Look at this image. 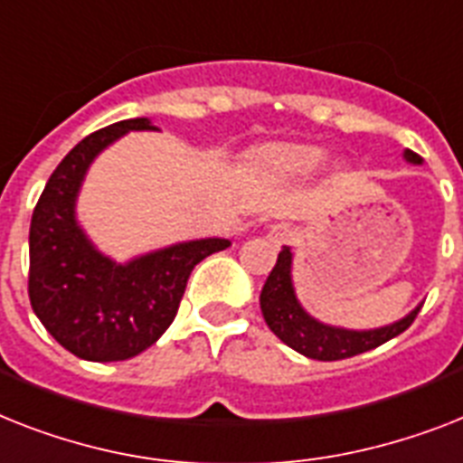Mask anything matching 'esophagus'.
<instances>
[{"label": "esophagus", "mask_w": 463, "mask_h": 463, "mask_svg": "<svg viewBox=\"0 0 463 463\" xmlns=\"http://www.w3.org/2000/svg\"><path fill=\"white\" fill-rule=\"evenodd\" d=\"M290 238H292V231H290V225H288V223L270 225V231H269V240H270V242L283 244V242H288V240H290Z\"/></svg>", "instance_id": "34e87169"}]
</instances>
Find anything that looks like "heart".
<instances>
[{"mask_svg": "<svg viewBox=\"0 0 463 463\" xmlns=\"http://www.w3.org/2000/svg\"><path fill=\"white\" fill-rule=\"evenodd\" d=\"M273 166L288 173H309L323 161V154L314 146H283L270 154Z\"/></svg>", "mask_w": 463, "mask_h": 463, "instance_id": "1", "label": "heart"}]
</instances>
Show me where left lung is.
Returning <instances> with one entry per match:
<instances>
[{
  "instance_id": "1",
  "label": "left lung",
  "mask_w": 463,
  "mask_h": 463,
  "mask_svg": "<svg viewBox=\"0 0 463 463\" xmlns=\"http://www.w3.org/2000/svg\"><path fill=\"white\" fill-rule=\"evenodd\" d=\"M409 161L420 164V156L411 149L404 152ZM292 251L290 247H283V251L278 254V261L270 270V276L266 278L264 290H261V311L269 323V328L276 333L280 340L292 347L299 354L309 356V359H318V362H337V359H349V356L362 354L368 349L381 347L383 342L392 340L400 333L414 323L416 314L420 311L414 309L407 318L385 326V328L375 330H345L333 328L326 323H318L317 318H311L307 311L297 302L295 290H292Z\"/></svg>"
}]
</instances>
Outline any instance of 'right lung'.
<instances>
[{
	"mask_svg": "<svg viewBox=\"0 0 463 463\" xmlns=\"http://www.w3.org/2000/svg\"><path fill=\"white\" fill-rule=\"evenodd\" d=\"M128 130H154L146 118L88 135L49 175L30 221L28 297L47 333L88 362H123L164 335L178 314L187 278L228 240H193L114 264L75 223V194L97 154Z\"/></svg>",
	"mask_w": 463,
	"mask_h": 463,
	"instance_id": "1",
	"label": "right lung"
}]
</instances>
